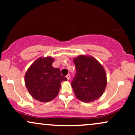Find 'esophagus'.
I'll use <instances>...</instances> for the list:
<instances>
[{"label": "esophagus", "mask_w": 135, "mask_h": 135, "mask_svg": "<svg viewBox=\"0 0 135 135\" xmlns=\"http://www.w3.org/2000/svg\"><path fill=\"white\" fill-rule=\"evenodd\" d=\"M66 79H67V80H70V74H68L66 76Z\"/></svg>", "instance_id": "34e87169"}]
</instances>
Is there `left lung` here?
I'll return each mask as SVG.
<instances>
[{
    "label": "left lung",
    "mask_w": 135,
    "mask_h": 135,
    "mask_svg": "<svg viewBox=\"0 0 135 135\" xmlns=\"http://www.w3.org/2000/svg\"><path fill=\"white\" fill-rule=\"evenodd\" d=\"M73 61L76 66V74L71 86L75 97L85 103L98 100L104 93L107 83L103 66L89 55H79Z\"/></svg>",
    "instance_id": "1"
}]
</instances>
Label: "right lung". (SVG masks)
<instances>
[{
    "label": "right lung",
    "instance_id": "add662e5",
    "mask_svg": "<svg viewBox=\"0 0 135 135\" xmlns=\"http://www.w3.org/2000/svg\"><path fill=\"white\" fill-rule=\"evenodd\" d=\"M54 58L40 57L27 69L25 83L30 95L41 102H50L58 94L61 83L67 79L61 75L60 70L52 66Z\"/></svg>",
    "mask_w": 135,
    "mask_h": 135
}]
</instances>
